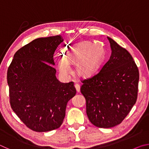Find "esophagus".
<instances>
[{
  "label": "esophagus",
  "mask_w": 149,
  "mask_h": 149,
  "mask_svg": "<svg viewBox=\"0 0 149 149\" xmlns=\"http://www.w3.org/2000/svg\"><path fill=\"white\" fill-rule=\"evenodd\" d=\"M75 89H76V91H77V93H79L80 92V86H79V85L75 84Z\"/></svg>",
  "instance_id": "esophagus-1"
}]
</instances>
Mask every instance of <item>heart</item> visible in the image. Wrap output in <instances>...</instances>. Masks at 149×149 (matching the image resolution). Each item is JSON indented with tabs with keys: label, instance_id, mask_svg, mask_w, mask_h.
Wrapping results in <instances>:
<instances>
[{
	"label": "heart",
	"instance_id": "1",
	"mask_svg": "<svg viewBox=\"0 0 149 149\" xmlns=\"http://www.w3.org/2000/svg\"><path fill=\"white\" fill-rule=\"evenodd\" d=\"M104 59V50L98 45L83 42L65 51L64 58L58 60L60 73L67 75L70 72V65H76L75 72L79 77L93 76L101 65Z\"/></svg>",
	"mask_w": 149,
	"mask_h": 149
}]
</instances>
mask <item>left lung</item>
Here are the masks:
<instances>
[{"mask_svg":"<svg viewBox=\"0 0 149 149\" xmlns=\"http://www.w3.org/2000/svg\"><path fill=\"white\" fill-rule=\"evenodd\" d=\"M112 53L97 75L83 81L89 120L98 127L110 128L122 122L137 98L139 74L132 55L110 37Z\"/></svg>","mask_w":149,"mask_h":149,"instance_id":"obj_1","label":"left lung"}]
</instances>
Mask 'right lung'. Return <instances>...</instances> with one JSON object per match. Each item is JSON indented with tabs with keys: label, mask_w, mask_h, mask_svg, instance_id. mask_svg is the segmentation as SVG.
Segmentation results:
<instances>
[{
	"label": "right lung",
	"mask_w": 149,
	"mask_h": 149,
	"mask_svg": "<svg viewBox=\"0 0 149 149\" xmlns=\"http://www.w3.org/2000/svg\"><path fill=\"white\" fill-rule=\"evenodd\" d=\"M63 41L60 35L33 40L15 53L8 69L11 107L35 132L60 127L67 103L76 94L74 82H60L52 65L55 50Z\"/></svg>",
	"instance_id": "1"
}]
</instances>
